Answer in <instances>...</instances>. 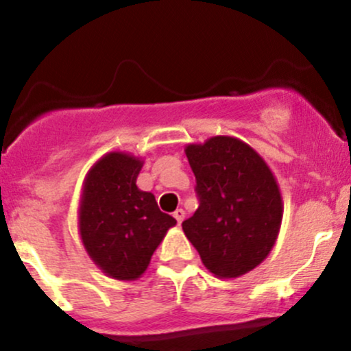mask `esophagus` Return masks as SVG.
Masks as SVG:
<instances>
[{
	"label": "esophagus",
	"instance_id": "obj_1",
	"mask_svg": "<svg viewBox=\"0 0 351 351\" xmlns=\"http://www.w3.org/2000/svg\"><path fill=\"white\" fill-rule=\"evenodd\" d=\"M173 217L176 219V222H178L180 226L183 222V219H185V210H183V208H176V210L173 212Z\"/></svg>",
	"mask_w": 351,
	"mask_h": 351
}]
</instances>
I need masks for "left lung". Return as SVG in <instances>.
<instances>
[{"label":"left lung","mask_w":351,"mask_h":351,"mask_svg":"<svg viewBox=\"0 0 351 351\" xmlns=\"http://www.w3.org/2000/svg\"><path fill=\"white\" fill-rule=\"evenodd\" d=\"M200 205L183 221L202 263L219 278H238L270 254L284 202L274 173L250 144L215 136L185 147Z\"/></svg>","instance_id":"left-lung-1"}]
</instances>
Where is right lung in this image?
Instances as JSON below:
<instances>
[{
    "label": "right lung",
    "instance_id": "add662e5",
    "mask_svg": "<svg viewBox=\"0 0 351 351\" xmlns=\"http://www.w3.org/2000/svg\"><path fill=\"white\" fill-rule=\"evenodd\" d=\"M144 161L113 151L86 173L77 208V228L88 256L115 280H137L156 247L176 224L159 210L151 192L137 189Z\"/></svg>",
    "mask_w": 351,
    "mask_h": 351
}]
</instances>
